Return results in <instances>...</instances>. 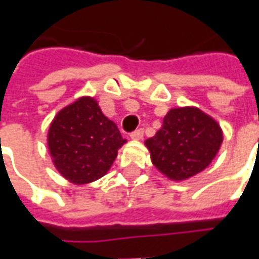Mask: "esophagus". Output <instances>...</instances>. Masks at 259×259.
Segmentation results:
<instances>
[{
	"label": "esophagus",
	"instance_id": "1",
	"mask_svg": "<svg viewBox=\"0 0 259 259\" xmlns=\"http://www.w3.org/2000/svg\"><path fill=\"white\" fill-rule=\"evenodd\" d=\"M143 137H144V132H143L141 129L136 130V132H133V133H130V139L135 141L143 140Z\"/></svg>",
	"mask_w": 259,
	"mask_h": 259
}]
</instances>
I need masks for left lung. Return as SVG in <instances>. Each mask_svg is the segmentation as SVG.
<instances>
[{
  "mask_svg": "<svg viewBox=\"0 0 259 259\" xmlns=\"http://www.w3.org/2000/svg\"><path fill=\"white\" fill-rule=\"evenodd\" d=\"M222 143V127L211 115L197 107H179L169 109L162 127L144 144L165 178L185 182L209 166Z\"/></svg>",
  "mask_w": 259,
  "mask_h": 259,
  "instance_id": "obj_1",
  "label": "left lung"
}]
</instances>
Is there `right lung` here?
<instances>
[{
    "label": "right lung",
    "mask_w": 259,
    "mask_h": 259,
    "mask_svg": "<svg viewBox=\"0 0 259 259\" xmlns=\"http://www.w3.org/2000/svg\"><path fill=\"white\" fill-rule=\"evenodd\" d=\"M124 140L94 97L62 108L48 127L47 146L55 169L73 185L96 182L112 166Z\"/></svg>",
    "instance_id": "1"
}]
</instances>
